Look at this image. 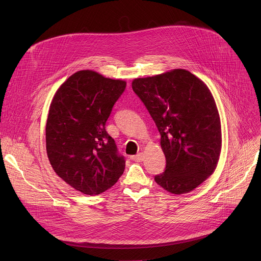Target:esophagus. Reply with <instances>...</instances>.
Listing matches in <instances>:
<instances>
[{"mask_svg":"<svg viewBox=\"0 0 261 261\" xmlns=\"http://www.w3.org/2000/svg\"><path fill=\"white\" fill-rule=\"evenodd\" d=\"M143 159H144V155L142 153H138L137 155L131 157V160H133L135 162H142Z\"/></svg>","mask_w":261,"mask_h":261,"instance_id":"34e87169","label":"esophagus"}]
</instances>
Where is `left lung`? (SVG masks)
Masks as SVG:
<instances>
[{"mask_svg": "<svg viewBox=\"0 0 261 261\" xmlns=\"http://www.w3.org/2000/svg\"><path fill=\"white\" fill-rule=\"evenodd\" d=\"M132 89L161 135L166 167L156 182L172 194L194 190L215 171L221 153L220 117L208 88L191 72L174 69L135 79Z\"/></svg>", "mask_w": 261, "mask_h": 261, "instance_id": "1", "label": "left lung"}]
</instances>
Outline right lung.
<instances>
[{"label": "right lung", "instance_id": "1", "mask_svg": "<svg viewBox=\"0 0 261 261\" xmlns=\"http://www.w3.org/2000/svg\"><path fill=\"white\" fill-rule=\"evenodd\" d=\"M126 82L82 70L58 89L46 122V152L56 173L72 188L98 195L125 169V158L105 130Z\"/></svg>", "mask_w": 261, "mask_h": 261}]
</instances>
